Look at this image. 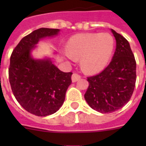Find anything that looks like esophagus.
<instances>
[{
	"label": "esophagus",
	"instance_id": "obj_1",
	"mask_svg": "<svg viewBox=\"0 0 146 146\" xmlns=\"http://www.w3.org/2000/svg\"><path fill=\"white\" fill-rule=\"evenodd\" d=\"M80 78H81V76H80V74H78V73H74L73 75H72V81H73V82H75L80 80Z\"/></svg>",
	"mask_w": 146,
	"mask_h": 146
}]
</instances>
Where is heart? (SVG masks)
Instances as JSON below:
<instances>
[{
  "label": "heart",
  "instance_id": "heart-1",
  "mask_svg": "<svg viewBox=\"0 0 146 146\" xmlns=\"http://www.w3.org/2000/svg\"><path fill=\"white\" fill-rule=\"evenodd\" d=\"M113 49V39L109 33L78 34L69 40L66 55L80 60L82 70L96 73L105 67Z\"/></svg>",
  "mask_w": 146,
  "mask_h": 146
}]
</instances>
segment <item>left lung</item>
<instances>
[{
	"mask_svg": "<svg viewBox=\"0 0 146 146\" xmlns=\"http://www.w3.org/2000/svg\"><path fill=\"white\" fill-rule=\"evenodd\" d=\"M116 39V50L104 70L87 77L89 87L85 99L100 113H111L123 108L133 93L136 80V63L128 41L111 29Z\"/></svg>",
	"mask_w": 146,
	"mask_h": 146,
	"instance_id": "left-lung-1",
	"label": "left lung"
}]
</instances>
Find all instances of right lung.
I'll list each match as a JSON object with an SVG mask.
<instances>
[{
  "label": "right lung",
  "instance_id": "1",
  "mask_svg": "<svg viewBox=\"0 0 146 146\" xmlns=\"http://www.w3.org/2000/svg\"><path fill=\"white\" fill-rule=\"evenodd\" d=\"M59 31L48 28L33 31L22 38L10 56L9 81L13 96L26 111L39 117L59 110L72 82V72H62L50 60H35L30 55L41 38L57 35Z\"/></svg>",
  "mask_w": 146,
  "mask_h": 146
}]
</instances>
